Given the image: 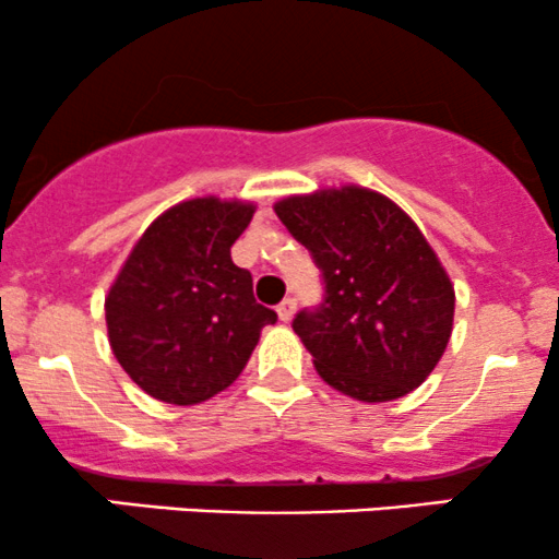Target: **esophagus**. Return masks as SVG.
<instances>
[{"instance_id": "obj_1", "label": "esophagus", "mask_w": 559, "mask_h": 559, "mask_svg": "<svg viewBox=\"0 0 559 559\" xmlns=\"http://www.w3.org/2000/svg\"><path fill=\"white\" fill-rule=\"evenodd\" d=\"M294 310H297V302H294V299L289 297V299H284V302L278 305V308H275V312H278V318L284 323H289L292 318H294Z\"/></svg>"}]
</instances>
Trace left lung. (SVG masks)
I'll list each match as a JSON object with an SVG mask.
<instances>
[{
    "instance_id": "1",
    "label": "left lung",
    "mask_w": 559,
    "mask_h": 559,
    "mask_svg": "<svg viewBox=\"0 0 559 559\" xmlns=\"http://www.w3.org/2000/svg\"><path fill=\"white\" fill-rule=\"evenodd\" d=\"M275 214L321 267L326 299L294 331L342 395L388 403L443 358L456 294L425 233L395 201L340 186L275 201Z\"/></svg>"
}]
</instances>
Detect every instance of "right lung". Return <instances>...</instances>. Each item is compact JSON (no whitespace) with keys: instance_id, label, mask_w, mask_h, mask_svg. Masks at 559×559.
<instances>
[{"instance_id":"obj_1","label":"right lung","mask_w":559,"mask_h":559,"mask_svg":"<svg viewBox=\"0 0 559 559\" xmlns=\"http://www.w3.org/2000/svg\"><path fill=\"white\" fill-rule=\"evenodd\" d=\"M251 201L201 195L169 206L138 238L106 297L108 342L151 397L195 406L230 388L275 312L230 260Z\"/></svg>"}]
</instances>
